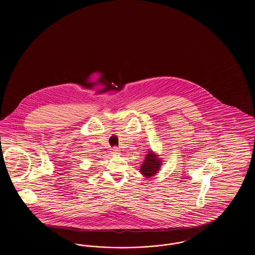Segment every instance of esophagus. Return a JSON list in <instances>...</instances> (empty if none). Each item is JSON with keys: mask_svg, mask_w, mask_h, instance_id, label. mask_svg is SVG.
<instances>
[{"mask_svg": "<svg viewBox=\"0 0 255 255\" xmlns=\"http://www.w3.org/2000/svg\"><path fill=\"white\" fill-rule=\"evenodd\" d=\"M112 154H114V155H118V154H120V149L118 148V147H113L112 148Z\"/></svg>", "mask_w": 255, "mask_h": 255, "instance_id": "34e87169", "label": "esophagus"}]
</instances>
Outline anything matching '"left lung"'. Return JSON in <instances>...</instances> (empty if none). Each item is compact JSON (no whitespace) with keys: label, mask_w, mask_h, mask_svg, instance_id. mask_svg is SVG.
<instances>
[{"label":"left lung","mask_w":255,"mask_h":255,"mask_svg":"<svg viewBox=\"0 0 255 255\" xmlns=\"http://www.w3.org/2000/svg\"><path fill=\"white\" fill-rule=\"evenodd\" d=\"M160 159L155 154H153L151 151L148 152L145 159L140 167V172L145 177L149 178L158 173L160 167Z\"/></svg>","instance_id":"left-lung-1"}]
</instances>
